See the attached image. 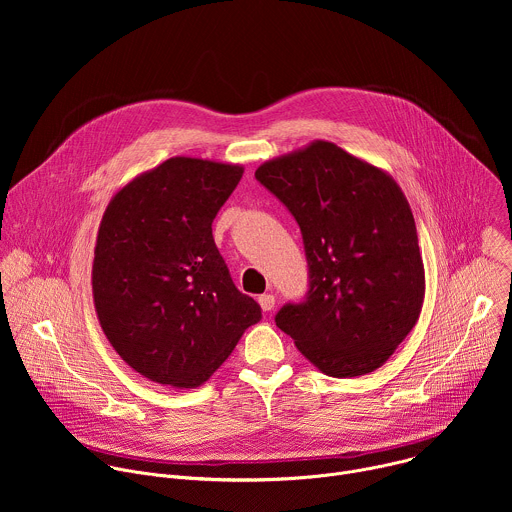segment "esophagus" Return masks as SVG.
I'll list each match as a JSON object with an SVG mask.
<instances>
[{"label":"esophagus","mask_w":512,"mask_h":512,"mask_svg":"<svg viewBox=\"0 0 512 512\" xmlns=\"http://www.w3.org/2000/svg\"><path fill=\"white\" fill-rule=\"evenodd\" d=\"M259 306L263 308V312H271L275 308V296L273 294L259 296Z\"/></svg>","instance_id":"1"}]
</instances>
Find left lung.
<instances>
[{"label":"left lung","instance_id":"8db88e82","mask_svg":"<svg viewBox=\"0 0 512 512\" xmlns=\"http://www.w3.org/2000/svg\"><path fill=\"white\" fill-rule=\"evenodd\" d=\"M255 178L302 229L310 291L275 324L328 377L369 375L419 320L425 269L411 206L385 170L332 141L273 158Z\"/></svg>","mask_w":512,"mask_h":512}]
</instances>
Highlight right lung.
Masks as SVG:
<instances>
[{"label":"right lung","mask_w":512,"mask_h":512,"mask_svg":"<svg viewBox=\"0 0 512 512\" xmlns=\"http://www.w3.org/2000/svg\"><path fill=\"white\" fill-rule=\"evenodd\" d=\"M243 172L176 156L121 186L103 212L95 312L115 352L145 379L200 387L261 320L212 239L214 216Z\"/></svg>","instance_id":"right-lung-1"}]
</instances>
